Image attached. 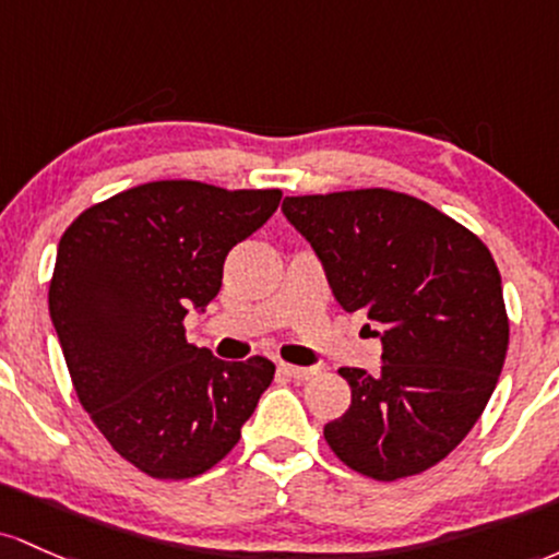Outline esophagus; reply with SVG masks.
Returning <instances> with one entry per match:
<instances>
[{
	"mask_svg": "<svg viewBox=\"0 0 559 559\" xmlns=\"http://www.w3.org/2000/svg\"><path fill=\"white\" fill-rule=\"evenodd\" d=\"M282 372L293 380H309L317 374V367H293V364H282Z\"/></svg>",
	"mask_w": 559,
	"mask_h": 559,
	"instance_id": "34e87169",
	"label": "esophagus"
}]
</instances>
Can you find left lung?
Here are the masks:
<instances>
[{
  "instance_id": "obj_1",
  "label": "left lung",
  "mask_w": 559,
  "mask_h": 559,
  "mask_svg": "<svg viewBox=\"0 0 559 559\" xmlns=\"http://www.w3.org/2000/svg\"><path fill=\"white\" fill-rule=\"evenodd\" d=\"M343 311L382 343L378 374L343 367L346 415L324 425L356 473L399 480L441 462L478 423L504 367L501 277L473 231L391 190L285 198Z\"/></svg>"
}]
</instances>
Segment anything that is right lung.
Returning <instances> with one entry per match:
<instances>
[{"instance_id":"1","label":"right lung","mask_w":559,"mask_h":559,"mask_svg":"<svg viewBox=\"0 0 559 559\" xmlns=\"http://www.w3.org/2000/svg\"><path fill=\"white\" fill-rule=\"evenodd\" d=\"M280 190L150 181L86 209L60 237L49 317L73 388L110 447L163 480L195 478L240 441L272 385L263 356L222 361L185 317L222 290L224 259Z\"/></svg>"}]
</instances>
